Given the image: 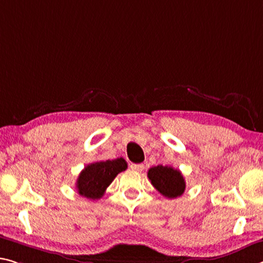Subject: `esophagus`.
<instances>
[{"instance_id":"obj_1","label":"esophagus","mask_w":263,"mask_h":263,"mask_svg":"<svg viewBox=\"0 0 263 263\" xmlns=\"http://www.w3.org/2000/svg\"><path fill=\"white\" fill-rule=\"evenodd\" d=\"M130 167L133 171H137V172H141L145 168V166L143 164H131Z\"/></svg>"}]
</instances>
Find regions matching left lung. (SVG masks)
Listing matches in <instances>:
<instances>
[{
  "mask_svg": "<svg viewBox=\"0 0 263 263\" xmlns=\"http://www.w3.org/2000/svg\"><path fill=\"white\" fill-rule=\"evenodd\" d=\"M147 177L154 189L168 199L180 197L185 192L186 184L181 172L171 166H154L148 170Z\"/></svg>",
  "mask_w": 263,
  "mask_h": 263,
  "instance_id": "left-lung-1",
  "label": "left lung"
}]
</instances>
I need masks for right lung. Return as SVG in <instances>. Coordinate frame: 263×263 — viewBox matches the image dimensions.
Returning <instances> with one entry per match:
<instances>
[{
  "label": "right lung",
  "mask_w": 263,
  "mask_h": 263,
  "mask_svg": "<svg viewBox=\"0 0 263 263\" xmlns=\"http://www.w3.org/2000/svg\"><path fill=\"white\" fill-rule=\"evenodd\" d=\"M126 168L127 164L123 158L87 165L77 179L76 189L78 193L87 199H101L117 174Z\"/></svg>",
  "instance_id": "obj_1"
}]
</instances>
